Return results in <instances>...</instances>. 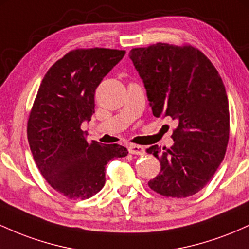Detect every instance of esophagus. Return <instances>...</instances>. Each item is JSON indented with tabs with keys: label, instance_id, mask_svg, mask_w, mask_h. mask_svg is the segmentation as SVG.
I'll return each mask as SVG.
<instances>
[{
	"label": "esophagus",
	"instance_id": "34e87169",
	"mask_svg": "<svg viewBox=\"0 0 249 249\" xmlns=\"http://www.w3.org/2000/svg\"><path fill=\"white\" fill-rule=\"evenodd\" d=\"M127 150L131 154H139L141 156V154L145 153V147L141 146V145H128Z\"/></svg>",
	"mask_w": 249,
	"mask_h": 249
}]
</instances>
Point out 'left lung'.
<instances>
[{"instance_id": "1", "label": "left lung", "mask_w": 249, "mask_h": 249, "mask_svg": "<svg viewBox=\"0 0 249 249\" xmlns=\"http://www.w3.org/2000/svg\"><path fill=\"white\" fill-rule=\"evenodd\" d=\"M130 58L144 82L153 116L178 123L172 146L146 150L160 161V172L148 186L171 198L193 196L212 179L230 138V108L221 77L190 44L133 48Z\"/></svg>"}]
</instances>
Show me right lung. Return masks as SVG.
I'll list each match as a JSON object with an SVG mask.
<instances>
[{
    "mask_svg": "<svg viewBox=\"0 0 249 249\" xmlns=\"http://www.w3.org/2000/svg\"><path fill=\"white\" fill-rule=\"evenodd\" d=\"M125 50H71L42 79L27 134L39 172L53 190L69 199H89L105 184V166L127 156L118 144L88 142L82 123L95 113V92Z\"/></svg>",
    "mask_w": 249,
    "mask_h": 249,
    "instance_id": "add662e5",
    "label": "right lung"
}]
</instances>
